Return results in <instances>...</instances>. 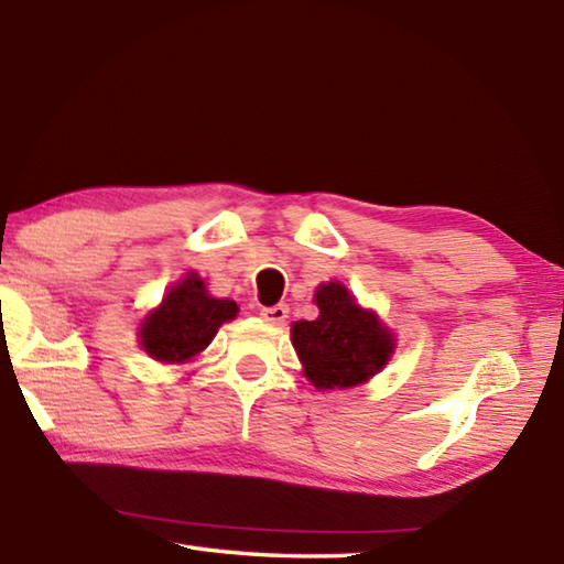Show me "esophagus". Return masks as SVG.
I'll return each mask as SVG.
<instances>
[{"label":"esophagus","instance_id":"34e87169","mask_svg":"<svg viewBox=\"0 0 564 564\" xmlns=\"http://www.w3.org/2000/svg\"><path fill=\"white\" fill-rule=\"evenodd\" d=\"M261 318L265 323H271V326H281V323L289 318V305H269V308H261Z\"/></svg>","mask_w":564,"mask_h":564}]
</instances>
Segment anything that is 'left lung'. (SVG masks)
Instances as JSON below:
<instances>
[{"instance_id": "left-lung-1", "label": "left lung", "mask_w": 564, "mask_h": 564, "mask_svg": "<svg viewBox=\"0 0 564 564\" xmlns=\"http://www.w3.org/2000/svg\"><path fill=\"white\" fill-rule=\"evenodd\" d=\"M321 316L293 323V348L316 388H350L386 366L393 336L370 311H362L346 285L328 283L316 291Z\"/></svg>"}]
</instances>
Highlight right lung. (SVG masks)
<instances>
[{
    "label": "right lung",
    "instance_id": "obj_1",
    "mask_svg": "<svg viewBox=\"0 0 564 564\" xmlns=\"http://www.w3.org/2000/svg\"><path fill=\"white\" fill-rule=\"evenodd\" d=\"M236 313L234 301L212 299L204 281L191 273L166 293L154 313H149L141 326V346L156 360L184 362L202 352Z\"/></svg>",
    "mask_w": 564,
    "mask_h": 564
}]
</instances>
